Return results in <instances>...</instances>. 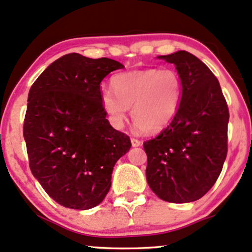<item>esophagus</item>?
<instances>
[{"instance_id": "1", "label": "esophagus", "mask_w": 252, "mask_h": 252, "mask_svg": "<svg viewBox=\"0 0 252 252\" xmlns=\"http://www.w3.org/2000/svg\"><path fill=\"white\" fill-rule=\"evenodd\" d=\"M131 144H132V147H140L141 146V141L138 140V138L131 137Z\"/></svg>"}]
</instances>
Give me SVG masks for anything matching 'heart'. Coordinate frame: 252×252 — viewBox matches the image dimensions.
I'll use <instances>...</instances> for the list:
<instances>
[{"label":"heart","mask_w":252,"mask_h":252,"mask_svg":"<svg viewBox=\"0 0 252 252\" xmlns=\"http://www.w3.org/2000/svg\"><path fill=\"white\" fill-rule=\"evenodd\" d=\"M114 92L105 90L100 103L110 122L123 126L126 111L131 109L136 126L144 132H156L166 126L178 112L182 96V82L172 68H144L112 77Z\"/></svg>","instance_id":"heart-1"}]
</instances>
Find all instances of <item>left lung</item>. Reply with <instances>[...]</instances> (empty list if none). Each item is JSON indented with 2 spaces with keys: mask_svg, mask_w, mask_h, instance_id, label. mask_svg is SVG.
<instances>
[{
  "mask_svg": "<svg viewBox=\"0 0 252 252\" xmlns=\"http://www.w3.org/2000/svg\"><path fill=\"white\" fill-rule=\"evenodd\" d=\"M158 58L175 65L182 96L169 126L143 143L147 181L164 201H195L212 189L226 158L227 103L218 79L195 56L179 51Z\"/></svg>",
  "mask_w": 252,
  "mask_h": 252,
  "instance_id": "obj_1",
  "label": "left lung"
}]
</instances>
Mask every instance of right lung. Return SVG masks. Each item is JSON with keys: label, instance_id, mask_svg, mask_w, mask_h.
I'll return each mask as SVG.
<instances>
[{"label": "right lung", "instance_id": "add662e5", "mask_svg": "<svg viewBox=\"0 0 252 252\" xmlns=\"http://www.w3.org/2000/svg\"><path fill=\"white\" fill-rule=\"evenodd\" d=\"M124 66L109 58L66 54L52 63L28 94L24 137L30 168L58 204L89 210L111 186L115 163L131 147L110 126L100 83Z\"/></svg>", "mask_w": 252, "mask_h": 252}]
</instances>
